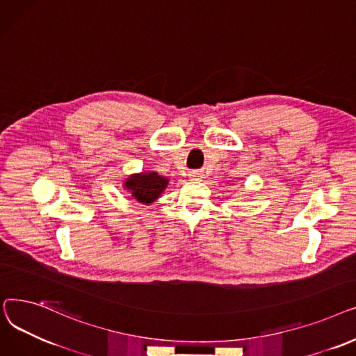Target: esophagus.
<instances>
[{
  "mask_svg": "<svg viewBox=\"0 0 356 356\" xmlns=\"http://www.w3.org/2000/svg\"><path fill=\"white\" fill-rule=\"evenodd\" d=\"M190 177L194 178V179H200V178H202V174H201L200 171H191V172H190Z\"/></svg>",
  "mask_w": 356,
  "mask_h": 356,
  "instance_id": "obj_1",
  "label": "esophagus"
}]
</instances>
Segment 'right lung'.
Listing matches in <instances>:
<instances>
[{
	"instance_id": "1",
	"label": "right lung",
	"mask_w": 356,
	"mask_h": 356,
	"mask_svg": "<svg viewBox=\"0 0 356 356\" xmlns=\"http://www.w3.org/2000/svg\"><path fill=\"white\" fill-rule=\"evenodd\" d=\"M166 185L168 179L158 175L156 172L131 175L124 182V187L130 191L131 197L136 198L139 202H143V204L154 202L166 188Z\"/></svg>"
}]
</instances>
